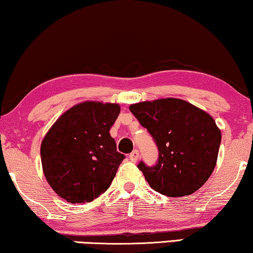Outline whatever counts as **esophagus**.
Segmentation results:
<instances>
[{"mask_svg":"<svg viewBox=\"0 0 253 253\" xmlns=\"http://www.w3.org/2000/svg\"><path fill=\"white\" fill-rule=\"evenodd\" d=\"M138 158H139V153L137 150H134L133 152L129 154V160L133 161V163H136V161L138 160Z\"/></svg>","mask_w":253,"mask_h":253,"instance_id":"esophagus-1","label":"esophagus"}]
</instances>
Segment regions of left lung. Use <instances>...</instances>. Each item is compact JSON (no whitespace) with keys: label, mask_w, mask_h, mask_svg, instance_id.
Instances as JSON below:
<instances>
[{"label":"left lung","mask_w":253,"mask_h":253,"mask_svg":"<svg viewBox=\"0 0 253 253\" xmlns=\"http://www.w3.org/2000/svg\"><path fill=\"white\" fill-rule=\"evenodd\" d=\"M129 110L159 150L156 166L138 165L149 185L171 198L198 191L216 167L221 141L212 117L175 97L135 103Z\"/></svg>","instance_id":"obj_1"}]
</instances>
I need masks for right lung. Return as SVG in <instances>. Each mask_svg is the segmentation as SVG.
<instances>
[{
	"label": "right lung",
	"mask_w": 253,
	"mask_h": 253,
	"mask_svg": "<svg viewBox=\"0 0 253 253\" xmlns=\"http://www.w3.org/2000/svg\"><path fill=\"white\" fill-rule=\"evenodd\" d=\"M119 112L117 103L85 101L68 109L44 136V176L67 202H90L110 186L125 159L109 133Z\"/></svg>",
	"instance_id": "add662e5"
}]
</instances>
